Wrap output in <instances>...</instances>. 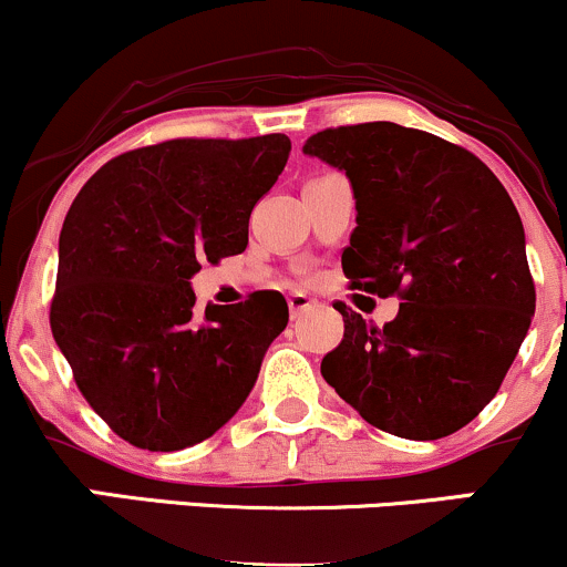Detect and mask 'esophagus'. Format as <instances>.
<instances>
[{
	"label": "esophagus",
	"mask_w": 567,
	"mask_h": 567,
	"mask_svg": "<svg viewBox=\"0 0 567 567\" xmlns=\"http://www.w3.org/2000/svg\"><path fill=\"white\" fill-rule=\"evenodd\" d=\"M315 306H317L315 298H309V296H306V292H301V290L290 292V296H288L290 317H301V315H306V311H309V309H315Z\"/></svg>",
	"instance_id": "esophagus-1"
}]
</instances>
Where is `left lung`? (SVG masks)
Masks as SVG:
<instances>
[{
  "label": "left lung",
  "mask_w": 567,
  "mask_h": 567,
  "mask_svg": "<svg viewBox=\"0 0 567 567\" xmlns=\"http://www.w3.org/2000/svg\"><path fill=\"white\" fill-rule=\"evenodd\" d=\"M303 154L347 173L351 290L396 296L375 328L347 306L322 379L368 424L408 440L458 432L498 392L536 311L517 207L472 152L394 122L330 127Z\"/></svg>",
  "instance_id": "obj_1"
}]
</instances>
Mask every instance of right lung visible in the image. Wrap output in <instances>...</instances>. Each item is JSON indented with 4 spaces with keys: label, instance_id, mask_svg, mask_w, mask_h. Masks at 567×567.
<instances>
[{
    "label": "right lung",
    "instance_id": "obj_1",
    "mask_svg": "<svg viewBox=\"0 0 567 567\" xmlns=\"http://www.w3.org/2000/svg\"><path fill=\"white\" fill-rule=\"evenodd\" d=\"M288 154L282 133L162 141L106 162L71 202L50 328L84 400L130 445H197L250 394L288 303L258 290L202 315L188 279L245 250Z\"/></svg>",
    "mask_w": 567,
    "mask_h": 567
}]
</instances>
